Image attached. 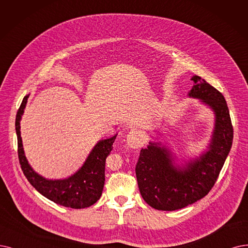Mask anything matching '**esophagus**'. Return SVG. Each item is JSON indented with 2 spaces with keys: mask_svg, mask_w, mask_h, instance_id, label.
<instances>
[{
  "mask_svg": "<svg viewBox=\"0 0 248 248\" xmlns=\"http://www.w3.org/2000/svg\"><path fill=\"white\" fill-rule=\"evenodd\" d=\"M127 144L129 147L134 148V150H136V148H140L141 146V140H140V137L138 136L136 131L132 130V131L128 133V135H127Z\"/></svg>",
  "mask_w": 248,
  "mask_h": 248,
  "instance_id": "obj_1",
  "label": "esophagus"
}]
</instances>
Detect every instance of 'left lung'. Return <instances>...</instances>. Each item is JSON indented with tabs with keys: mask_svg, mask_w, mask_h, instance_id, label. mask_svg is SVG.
Masks as SVG:
<instances>
[{
	"mask_svg": "<svg viewBox=\"0 0 248 248\" xmlns=\"http://www.w3.org/2000/svg\"><path fill=\"white\" fill-rule=\"evenodd\" d=\"M188 96L199 98L215 113L209 150L200 157L176 165L171 151L158 142L141 148L135 173L144 202L158 211H176L202 200L215 185L232 146L233 126L223 94L194 75Z\"/></svg>",
	"mask_w": 248,
	"mask_h": 248,
	"instance_id": "8db88e82",
	"label": "left lung"
}]
</instances>
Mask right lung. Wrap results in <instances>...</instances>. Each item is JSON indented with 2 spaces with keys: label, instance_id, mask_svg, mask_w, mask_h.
Masks as SVG:
<instances>
[{
  "label": "right lung",
  "instance_id": "add662e5",
  "mask_svg": "<svg viewBox=\"0 0 248 248\" xmlns=\"http://www.w3.org/2000/svg\"><path fill=\"white\" fill-rule=\"evenodd\" d=\"M29 94L25 95L16 115L15 129L18 142V157L21 169L35 189L47 200L71 209H84L95 203L102 195L105 184L106 158L113 150L117 134L98 141L88 155L82 167L66 179L51 180L38 175L28 164L24 155L20 132V120Z\"/></svg>",
  "mask_w": 248,
  "mask_h": 248
}]
</instances>
